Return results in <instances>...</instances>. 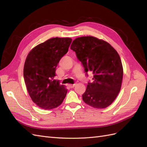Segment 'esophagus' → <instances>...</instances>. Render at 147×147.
I'll list each match as a JSON object with an SVG mask.
<instances>
[{"instance_id": "1", "label": "esophagus", "mask_w": 147, "mask_h": 147, "mask_svg": "<svg viewBox=\"0 0 147 147\" xmlns=\"http://www.w3.org/2000/svg\"><path fill=\"white\" fill-rule=\"evenodd\" d=\"M76 85V84H68L67 86L69 87V88H73V87Z\"/></svg>"}]
</instances>
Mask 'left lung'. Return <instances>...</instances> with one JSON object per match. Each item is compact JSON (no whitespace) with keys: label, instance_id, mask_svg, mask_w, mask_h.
I'll list each match as a JSON object with an SVG mask.
<instances>
[{"label":"left lung","instance_id":"obj_1","mask_svg":"<svg viewBox=\"0 0 147 147\" xmlns=\"http://www.w3.org/2000/svg\"><path fill=\"white\" fill-rule=\"evenodd\" d=\"M71 49L76 52L87 73L93 74L88 83L83 100L95 109H105L112 104L119 93L123 68L119 55L107 42L96 37H78Z\"/></svg>","mask_w":147,"mask_h":147}]
</instances>
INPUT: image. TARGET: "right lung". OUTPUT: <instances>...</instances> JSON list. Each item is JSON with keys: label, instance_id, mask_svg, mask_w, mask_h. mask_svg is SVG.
Segmentation results:
<instances>
[{"label": "right lung", "instance_id": "add662e5", "mask_svg": "<svg viewBox=\"0 0 147 147\" xmlns=\"http://www.w3.org/2000/svg\"><path fill=\"white\" fill-rule=\"evenodd\" d=\"M72 39L52 38L35 47L24 65V82L32 101L39 107L50 110L60 105L67 90L54 80L59 61L68 51Z\"/></svg>", "mask_w": 147, "mask_h": 147}]
</instances>
